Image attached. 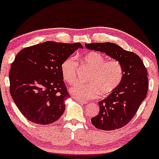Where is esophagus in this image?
<instances>
[{"label": "esophagus", "mask_w": 159, "mask_h": 159, "mask_svg": "<svg viewBox=\"0 0 159 159\" xmlns=\"http://www.w3.org/2000/svg\"><path fill=\"white\" fill-rule=\"evenodd\" d=\"M75 99L77 100V101L78 102H80V103H82V104H85V103H88V102H87V101H82V100H81V99H79V98H75Z\"/></svg>", "instance_id": "esophagus-1"}]
</instances>
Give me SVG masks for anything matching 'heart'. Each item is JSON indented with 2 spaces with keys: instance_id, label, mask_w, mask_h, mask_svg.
Instances as JSON below:
<instances>
[{
  "instance_id": "obj_1",
  "label": "heart",
  "mask_w": 159,
  "mask_h": 159,
  "mask_svg": "<svg viewBox=\"0 0 159 159\" xmlns=\"http://www.w3.org/2000/svg\"><path fill=\"white\" fill-rule=\"evenodd\" d=\"M82 64L92 69L88 76L89 84L77 82L71 87L70 92L74 96L82 100H90L108 95L116 90L122 81L124 68L116 59L106 60L103 54L92 51L82 57ZM77 61L75 57H69L61 65L63 79L72 84L77 77Z\"/></svg>"
}]
</instances>
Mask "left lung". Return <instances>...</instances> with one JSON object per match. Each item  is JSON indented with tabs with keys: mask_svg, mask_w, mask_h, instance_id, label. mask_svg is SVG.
Here are the masks:
<instances>
[{
	"mask_svg": "<svg viewBox=\"0 0 159 159\" xmlns=\"http://www.w3.org/2000/svg\"><path fill=\"white\" fill-rule=\"evenodd\" d=\"M90 50L105 53L119 61L124 68L122 81L114 92L99 101L100 111L91 119L95 127L111 131L127 125L138 111L148 90V71L141 58L133 52L111 43L85 44Z\"/></svg>",
	"mask_w": 159,
	"mask_h": 159,
	"instance_id": "1",
	"label": "left lung"
}]
</instances>
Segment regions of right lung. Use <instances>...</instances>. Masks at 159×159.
<instances>
[{
	"mask_svg": "<svg viewBox=\"0 0 159 159\" xmlns=\"http://www.w3.org/2000/svg\"><path fill=\"white\" fill-rule=\"evenodd\" d=\"M79 48V43L48 41L21 50L9 72L10 93L25 118L38 125H50L65 111L70 97L63 80L61 65Z\"/></svg>",
	"mask_w": 159,
	"mask_h": 159,
	"instance_id": "right-lung-1",
	"label": "right lung"
}]
</instances>
